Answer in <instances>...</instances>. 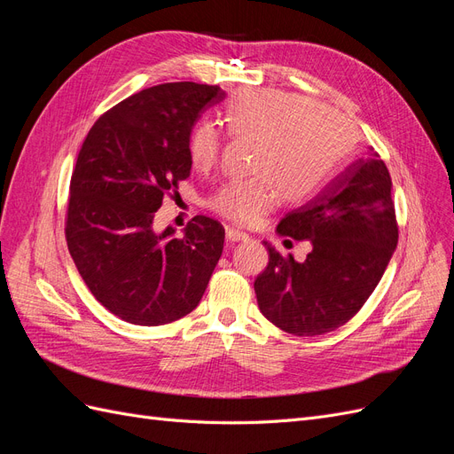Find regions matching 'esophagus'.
Listing matches in <instances>:
<instances>
[{"mask_svg": "<svg viewBox=\"0 0 454 454\" xmlns=\"http://www.w3.org/2000/svg\"><path fill=\"white\" fill-rule=\"evenodd\" d=\"M225 239H227L229 242H242V240H250V237L246 235V232H242V231H237V229H227V232H225Z\"/></svg>", "mask_w": 454, "mask_h": 454, "instance_id": "34e87169", "label": "esophagus"}]
</instances>
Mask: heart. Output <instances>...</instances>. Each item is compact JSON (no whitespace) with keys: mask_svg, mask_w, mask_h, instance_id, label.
Masks as SVG:
<instances>
[{"mask_svg":"<svg viewBox=\"0 0 454 454\" xmlns=\"http://www.w3.org/2000/svg\"><path fill=\"white\" fill-rule=\"evenodd\" d=\"M232 138L252 140L250 177L225 182L210 206L232 222L254 225L278 202L301 200L318 191L352 147V134L337 112L299 94L248 89L232 96L222 112ZM222 138L212 122L191 132L189 157L195 168L217 160Z\"/></svg>","mask_w":454,"mask_h":454,"instance_id":"b5f03b06","label":"heart"}]
</instances>
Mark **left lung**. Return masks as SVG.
<instances>
[{
  "instance_id": "obj_1",
  "label": "left lung",
  "mask_w": 454,
  "mask_h": 454,
  "mask_svg": "<svg viewBox=\"0 0 454 454\" xmlns=\"http://www.w3.org/2000/svg\"><path fill=\"white\" fill-rule=\"evenodd\" d=\"M277 231L309 240L305 261L263 242L269 265L254 282L267 320L299 337L324 335L347 324L373 294L397 246L392 180L369 147L318 195L280 219Z\"/></svg>"
}]
</instances>
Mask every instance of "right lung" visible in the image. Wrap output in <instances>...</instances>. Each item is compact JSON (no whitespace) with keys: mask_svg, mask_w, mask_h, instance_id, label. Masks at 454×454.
<instances>
[{"mask_svg":"<svg viewBox=\"0 0 454 454\" xmlns=\"http://www.w3.org/2000/svg\"><path fill=\"white\" fill-rule=\"evenodd\" d=\"M225 98L217 85L164 83L109 109L77 155L66 239L92 295L121 320L162 325L193 310L223 252L225 229L197 215L155 231L164 195L191 174L189 138Z\"/></svg>","mask_w":454,"mask_h":454,"instance_id":"obj_1","label":"right lung"}]
</instances>
